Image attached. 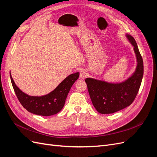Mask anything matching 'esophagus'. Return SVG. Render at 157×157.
<instances>
[{
  "label": "esophagus",
  "mask_w": 157,
  "mask_h": 157,
  "mask_svg": "<svg viewBox=\"0 0 157 157\" xmlns=\"http://www.w3.org/2000/svg\"><path fill=\"white\" fill-rule=\"evenodd\" d=\"M87 72L85 70H81L80 72V78L81 79H84L87 77Z\"/></svg>",
  "instance_id": "1"
}]
</instances>
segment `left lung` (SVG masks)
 Instances as JSON below:
<instances>
[{
    "label": "left lung",
    "instance_id": "8db88e82",
    "mask_svg": "<svg viewBox=\"0 0 157 157\" xmlns=\"http://www.w3.org/2000/svg\"><path fill=\"white\" fill-rule=\"evenodd\" d=\"M134 46L137 67L130 78L121 83H109L91 78L85 80L90 99L98 113L110 114L130 105L140 90L144 75V62L134 38L126 35Z\"/></svg>",
    "mask_w": 157,
    "mask_h": 157
}]
</instances>
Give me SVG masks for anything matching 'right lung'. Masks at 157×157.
<instances>
[{"label":"right lung","mask_w":157,"mask_h":157,"mask_svg":"<svg viewBox=\"0 0 157 157\" xmlns=\"http://www.w3.org/2000/svg\"><path fill=\"white\" fill-rule=\"evenodd\" d=\"M10 75L14 92L22 106L31 113L44 117L55 115L62 109L71 86L79 77V73L71 74L48 94L31 96L23 93L16 86Z\"/></svg>","instance_id":"right-lung-1"}]
</instances>
